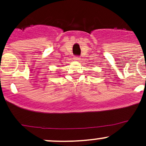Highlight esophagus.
<instances>
[{"label":"esophagus","instance_id":"esophagus-1","mask_svg":"<svg viewBox=\"0 0 146 146\" xmlns=\"http://www.w3.org/2000/svg\"><path fill=\"white\" fill-rule=\"evenodd\" d=\"M74 58H75V60H76V61H80V58L79 56H76Z\"/></svg>","mask_w":146,"mask_h":146}]
</instances>
